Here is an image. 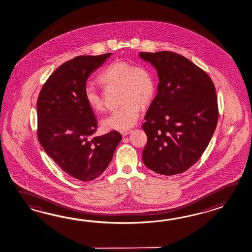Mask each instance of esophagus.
I'll list each match as a JSON object with an SVG mask.
<instances>
[{
    "mask_svg": "<svg viewBox=\"0 0 252 252\" xmlns=\"http://www.w3.org/2000/svg\"><path fill=\"white\" fill-rule=\"evenodd\" d=\"M131 132H132V130H122V131H120V134H122L123 136H126L130 134Z\"/></svg>",
    "mask_w": 252,
    "mask_h": 252,
    "instance_id": "obj_1",
    "label": "esophagus"
}]
</instances>
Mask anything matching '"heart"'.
I'll use <instances>...</instances> for the list:
<instances>
[{
  "mask_svg": "<svg viewBox=\"0 0 252 252\" xmlns=\"http://www.w3.org/2000/svg\"><path fill=\"white\" fill-rule=\"evenodd\" d=\"M98 81L105 87H118L119 101L122 103L103 119V127L108 130L132 127L138 120L140 104H149L155 93V78L148 67L133 65L120 59L108 63L99 74ZM84 97L94 112L105 109L101 95L92 85L84 89Z\"/></svg>",
  "mask_w": 252,
  "mask_h": 252,
  "instance_id": "1",
  "label": "heart"
}]
</instances>
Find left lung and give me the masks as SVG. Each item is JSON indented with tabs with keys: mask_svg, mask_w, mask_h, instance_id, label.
Wrapping results in <instances>:
<instances>
[{
	"mask_svg": "<svg viewBox=\"0 0 252 252\" xmlns=\"http://www.w3.org/2000/svg\"><path fill=\"white\" fill-rule=\"evenodd\" d=\"M139 57L154 65L159 81L142 126L147 135L143 161L158 174H180L200 159L216 130V88L205 71L179 54Z\"/></svg>",
	"mask_w": 252,
	"mask_h": 252,
	"instance_id": "8db88e82",
	"label": "left lung"
}]
</instances>
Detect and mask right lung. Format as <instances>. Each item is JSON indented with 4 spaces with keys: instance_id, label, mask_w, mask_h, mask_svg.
Listing matches in <instances>:
<instances>
[{
    "instance_id": "obj_1",
    "label": "right lung",
    "mask_w": 252,
    "mask_h": 252,
    "mask_svg": "<svg viewBox=\"0 0 252 252\" xmlns=\"http://www.w3.org/2000/svg\"><path fill=\"white\" fill-rule=\"evenodd\" d=\"M111 55L82 56L63 63L46 80L36 102L42 147L61 170L82 181L102 174L122 139L116 130L93 136L97 118L84 97L88 78Z\"/></svg>"
}]
</instances>
